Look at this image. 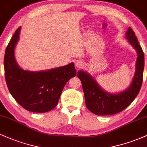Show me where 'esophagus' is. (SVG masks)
<instances>
[{
    "instance_id": "1",
    "label": "esophagus",
    "mask_w": 147,
    "mask_h": 147,
    "mask_svg": "<svg viewBox=\"0 0 147 147\" xmlns=\"http://www.w3.org/2000/svg\"><path fill=\"white\" fill-rule=\"evenodd\" d=\"M75 65L77 68H82L84 66L83 62L81 61H77L75 62Z\"/></svg>"
}]
</instances>
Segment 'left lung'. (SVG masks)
I'll list each match as a JSON object with an SVG mask.
<instances>
[{"label":"left lung","mask_w":147,"mask_h":147,"mask_svg":"<svg viewBox=\"0 0 147 147\" xmlns=\"http://www.w3.org/2000/svg\"><path fill=\"white\" fill-rule=\"evenodd\" d=\"M126 38L138 53L136 73L128 89L117 94L109 93L87 72L83 70L77 72L83 87L86 106L90 112L97 115H109L121 112L131 104L140 90L144 67V52L131 28L126 32Z\"/></svg>","instance_id":"left-lung-1"}]
</instances>
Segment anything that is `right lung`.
I'll use <instances>...</instances> for the list:
<instances>
[{
	"mask_svg": "<svg viewBox=\"0 0 147 147\" xmlns=\"http://www.w3.org/2000/svg\"><path fill=\"white\" fill-rule=\"evenodd\" d=\"M21 27L11 37L5 53L7 86L15 100L27 111L48 112L57 105L67 82L77 75L75 65L70 63L65 66L39 72L21 69L16 63L14 55Z\"/></svg>",
	"mask_w": 147,
	"mask_h": 147,
	"instance_id": "obj_1",
	"label": "right lung"
}]
</instances>
